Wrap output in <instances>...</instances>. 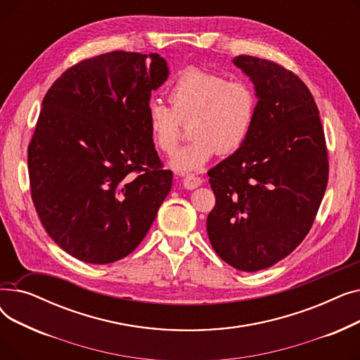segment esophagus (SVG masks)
<instances>
[{
  "label": "esophagus",
  "mask_w": 360,
  "mask_h": 360,
  "mask_svg": "<svg viewBox=\"0 0 360 360\" xmlns=\"http://www.w3.org/2000/svg\"><path fill=\"white\" fill-rule=\"evenodd\" d=\"M202 184H204V179L201 176H195V175H188L184 179V186L186 188V190H195V188H198Z\"/></svg>",
  "instance_id": "obj_1"
}]
</instances>
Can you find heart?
<instances>
[{
	"instance_id": "obj_1",
	"label": "heart",
	"mask_w": 360,
	"mask_h": 360,
	"mask_svg": "<svg viewBox=\"0 0 360 360\" xmlns=\"http://www.w3.org/2000/svg\"><path fill=\"white\" fill-rule=\"evenodd\" d=\"M169 106L150 101L146 122L153 144L166 155L176 148L182 122L191 140L174 158L179 170H197L213 155H231L248 140L257 115V94L250 83L188 67L167 89Z\"/></svg>"
}]
</instances>
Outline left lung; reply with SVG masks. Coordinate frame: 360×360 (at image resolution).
<instances>
[{
    "label": "left lung",
    "mask_w": 360,
    "mask_h": 360,
    "mask_svg": "<svg viewBox=\"0 0 360 360\" xmlns=\"http://www.w3.org/2000/svg\"><path fill=\"white\" fill-rule=\"evenodd\" d=\"M233 64L255 86L257 115L245 144L209 170L216 204L207 233L229 266L258 271L311 231L327 188L328 151L314 96L293 71L250 55Z\"/></svg>",
    "instance_id": "1"
}]
</instances>
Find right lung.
I'll return each instance as SVG.
<instances>
[{
    "label": "right lung",
    "mask_w": 360,
    "mask_h": 360,
    "mask_svg": "<svg viewBox=\"0 0 360 360\" xmlns=\"http://www.w3.org/2000/svg\"><path fill=\"white\" fill-rule=\"evenodd\" d=\"M159 53L113 51L67 68L27 147L32 200L52 240L90 264L134 251L172 186L146 122L167 79Z\"/></svg>",
    "instance_id": "add662e5"
}]
</instances>
